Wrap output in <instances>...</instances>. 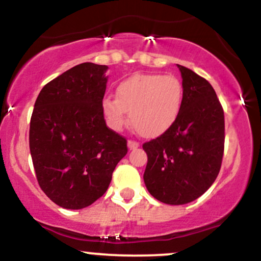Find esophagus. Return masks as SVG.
I'll return each mask as SVG.
<instances>
[{
    "label": "esophagus",
    "instance_id": "esophagus-1",
    "mask_svg": "<svg viewBox=\"0 0 261 261\" xmlns=\"http://www.w3.org/2000/svg\"><path fill=\"white\" fill-rule=\"evenodd\" d=\"M127 146H128V148H130V149H136V148L140 146V143L137 142V141L128 140V141H127Z\"/></svg>",
    "mask_w": 261,
    "mask_h": 261
}]
</instances>
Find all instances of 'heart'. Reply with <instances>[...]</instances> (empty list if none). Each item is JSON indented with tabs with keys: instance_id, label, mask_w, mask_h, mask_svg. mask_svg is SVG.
<instances>
[{
	"instance_id": "b5f03b06",
	"label": "heart",
	"mask_w": 261,
	"mask_h": 261,
	"mask_svg": "<svg viewBox=\"0 0 261 261\" xmlns=\"http://www.w3.org/2000/svg\"><path fill=\"white\" fill-rule=\"evenodd\" d=\"M182 86L174 76L139 73L122 81L116 87L115 99L101 103L108 124L120 130L127 122L146 137L166 133L174 124L182 104Z\"/></svg>"
}]
</instances>
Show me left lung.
I'll return each mask as SVG.
<instances>
[{"mask_svg":"<svg viewBox=\"0 0 261 261\" xmlns=\"http://www.w3.org/2000/svg\"><path fill=\"white\" fill-rule=\"evenodd\" d=\"M182 104L174 124L145 142L143 180L152 196L184 205L201 196L216 180L224 151V113L216 92L203 77L178 65Z\"/></svg>","mask_w":261,"mask_h":261,"instance_id":"left-lung-1","label":"left lung"}]
</instances>
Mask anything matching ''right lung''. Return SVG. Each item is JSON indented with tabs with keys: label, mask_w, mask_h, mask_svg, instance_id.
Listing matches in <instances>:
<instances>
[{
	"label": "right lung",
	"mask_w": 261,
	"mask_h": 261,
	"mask_svg": "<svg viewBox=\"0 0 261 261\" xmlns=\"http://www.w3.org/2000/svg\"><path fill=\"white\" fill-rule=\"evenodd\" d=\"M108 66L83 62L39 93L29 128L38 182L51 201L80 210L104 195L127 141L107 126L101 109Z\"/></svg>",
	"instance_id": "obj_1"
}]
</instances>
